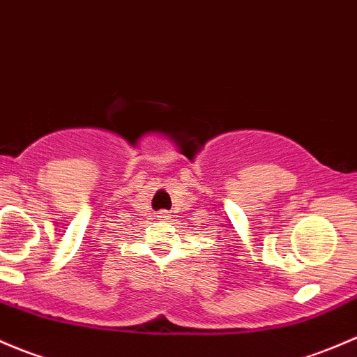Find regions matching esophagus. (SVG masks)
Segmentation results:
<instances>
[{
  "label": "esophagus",
  "instance_id": "esophagus-1",
  "mask_svg": "<svg viewBox=\"0 0 357 357\" xmlns=\"http://www.w3.org/2000/svg\"><path fill=\"white\" fill-rule=\"evenodd\" d=\"M161 215V218H167V213H160Z\"/></svg>",
  "mask_w": 357,
  "mask_h": 357
}]
</instances>
